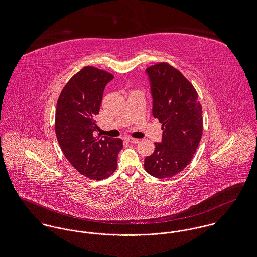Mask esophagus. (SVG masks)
I'll return each mask as SVG.
<instances>
[{"label":"esophagus","mask_w":257,"mask_h":257,"mask_svg":"<svg viewBox=\"0 0 257 257\" xmlns=\"http://www.w3.org/2000/svg\"><path fill=\"white\" fill-rule=\"evenodd\" d=\"M127 141L129 143H133V144H138L140 142L139 139H135V138H127Z\"/></svg>","instance_id":"34e87169"}]
</instances>
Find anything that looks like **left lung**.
Instances as JSON below:
<instances>
[{
  "instance_id": "1",
  "label": "left lung",
  "mask_w": 257,
  "mask_h": 257,
  "mask_svg": "<svg viewBox=\"0 0 257 257\" xmlns=\"http://www.w3.org/2000/svg\"><path fill=\"white\" fill-rule=\"evenodd\" d=\"M152 115L162 123V139L145 158L146 171L155 178H171L191 161L203 132L202 106L192 84L167 63L146 70Z\"/></svg>"
}]
</instances>
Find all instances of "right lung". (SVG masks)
Wrapping results in <instances>:
<instances>
[{
    "label": "right lung",
    "instance_id": "add662e5",
    "mask_svg": "<svg viewBox=\"0 0 257 257\" xmlns=\"http://www.w3.org/2000/svg\"><path fill=\"white\" fill-rule=\"evenodd\" d=\"M113 78L105 71L84 67L65 85L57 101L55 132L66 158L83 176L103 180L117 167L121 139L94 136L106 84Z\"/></svg>",
    "mask_w": 257,
    "mask_h": 257
}]
</instances>
